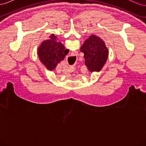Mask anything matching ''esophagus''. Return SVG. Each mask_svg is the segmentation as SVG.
<instances>
[{"instance_id": "esophagus-1", "label": "esophagus", "mask_w": 146, "mask_h": 146, "mask_svg": "<svg viewBox=\"0 0 146 146\" xmlns=\"http://www.w3.org/2000/svg\"><path fill=\"white\" fill-rule=\"evenodd\" d=\"M75 68H74V66H72V67H70V69L71 70V69H74Z\"/></svg>"}]
</instances>
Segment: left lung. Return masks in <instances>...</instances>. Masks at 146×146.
Masks as SVG:
<instances>
[{
	"instance_id": "1",
	"label": "left lung",
	"mask_w": 146,
	"mask_h": 146,
	"mask_svg": "<svg viewBox=\"0 0 146 146\" xmlns=\"http://www.w3.org/2000/svg\"><path fill=\"white\" fill-rule=\"evenodd\" d=\"M84 53L85 63L90 72H99L107 60L108 49L100 37L91 35L80 47Z\"/></svg>"
}]
</instances>
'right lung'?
<instances>
[{"instance_id": "obj_1", "label": "right lung", "mask_w": 146, "mask_h": 146, "mask_svg": "<svg viewBox=\"0 0 146 146\" xmlns=\"http://www.w3.org/2000/svg\"><path fill=\"white\" fill-rule=\"evenodd\" d=\"M49 38L41 44L38 49V54L39 60L46 68L53 70L64 58L69 50L65 48L62 43L56 41V37L54 34L50 35Z\"/></svg>"}]
</instances>
